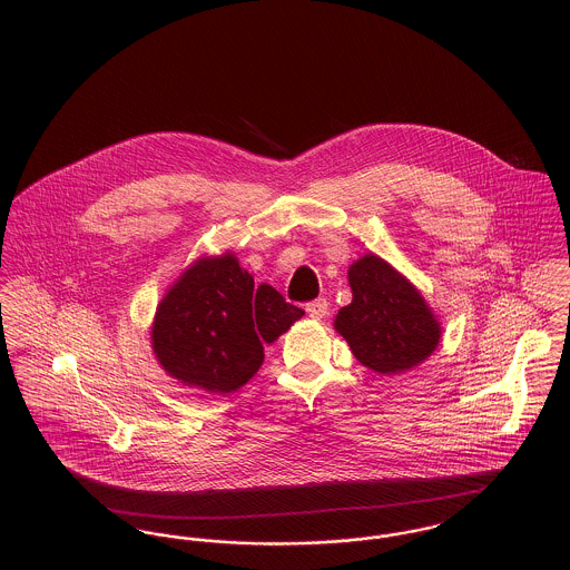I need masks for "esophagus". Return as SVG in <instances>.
I'll return each mask as SVG.
<instances>
[{
  "label": "esophagus",
  "mask_w": 570,
  "mask_h": 570,
  "mask_svg": "<svg viewBox=\"0 0 570 570\" xmlns=\"http://www.w3.org/2000/svg\"><path fill=\"white\" fill-rule=\"evenodd\" d=\"M305 309H307L309 318L321 321V318H325L326 314H328V303H326L325 298H318V301L307 303V305H305Z\"/></svg>",
  "instance_id": "34e87169"
}]
</instances>
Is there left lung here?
I'll return each mask as SVG.
<instances>
[{
    "mask_svg": "<svg viewBox=\"0 0 570 570\" xmlns=\"http://www.w3.org/2000/svg\"><path fill=\"white\" fill-rule=\"evenodd\" d=\"M351 305L335 316L337 333L360 364L393 375L423 362L441 337V326L423 296L375 254L348 269Z\"/></svg>",
    "mask_w": 570,
    "mask_h": 570,
    "instance_id": "left-lung-1",
    "label": "left lung"
}]
</instances>
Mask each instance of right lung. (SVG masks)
<instances>
[{
  "mask_svg": "<svg viewBox=\"0 0 570 570\" xmlns=\"http://www.w3.org/2000/svg\"><path fill=\"white\" fill-rule=\"evenodd\" d=\"M305 312L258 285L235 254L199 258L164 296L151 331L164 371L186 386L233 393L263 364L274 342Z\"/></svg>",
  "mask_w": 570,
  "mask_h": 570,
  "instance_id": "obj_1",
  "label": "right lung"
}]
</instances>
